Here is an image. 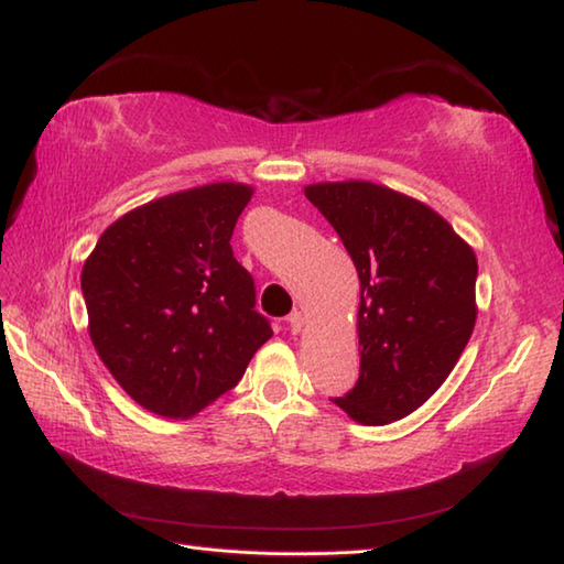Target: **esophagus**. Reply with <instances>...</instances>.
Instances as JSON below:
<instances>
[{
  "mask_svg": "<svg viewBox=\"0 0 564 564\" xmlns=\"http://www.w3.org/2000/svg\"><path fill=\"white\" fill-rule=\"evenodd\" d=\"M289 327H291V333L293 335H299L303 327H305V317H303V313H299V311H293L291 315H289Z\"/></svg>",
  "mask_w": 564,
  "mask_h": 564,
  "instance_id": "1",
  "label": "esophagus"
}]
</instances>
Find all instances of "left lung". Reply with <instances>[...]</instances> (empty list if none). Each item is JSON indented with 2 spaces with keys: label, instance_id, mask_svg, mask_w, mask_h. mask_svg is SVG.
Returning <instances> with one entry per match:
<instances>
[{
  "label": "left lung",
  "instance_id": "obj_1",
  "mask_svg": "<svg viewBox=\"0 0 564 564\" xmlns=\"http://www.w3.org/2000/svg\"><path fill=\"white\" fill-rule=\"evenodd\" d=\"M360 275V380L333 402L380 426L422 406L452 375L476 325L474 249L424 202L347 180L305 187Z\"/></svg>",
  "mask_w": 564,
  "mask_h": 564
}]
</instances>
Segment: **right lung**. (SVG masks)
<instances>
[{"mask_svg":"<svg viewBox=\"0 0 564 564\" xmlns=\"http://www.w3.org/2000/svg\"><path fill=\"white\" fill-rule=\"evenodd\" d=\"M253 189L167 194L100 234L80 289L100 360L140 406L187 419L237 384L273 335L231 234Z\"/></svg>","mask_w":564,"mask_h":564,"instance_id":"right-lung-1","label":"right lung"}]
</instances>
